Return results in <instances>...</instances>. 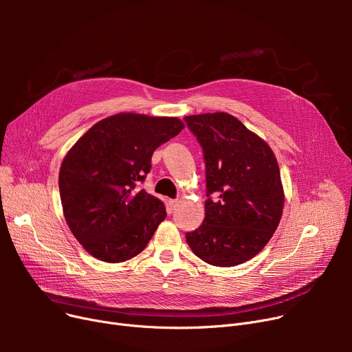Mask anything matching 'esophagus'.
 Instances as JSON below:
<instances>
[{"label":"esophagus","instance_id":"esophagus-1","mask_svg":"<svg viewBox=\"0 0 352 352\" xmlns=\"http://www.w3.org/2000/svg\"><path fill=\"white\" fill-rule=\"evenodd\" d=\"M177 204H178V201H177V199H170V201H168V212H170V214L175 210Z\"/></svg>","mask_w":352,"mask_h":352}]
</instances>
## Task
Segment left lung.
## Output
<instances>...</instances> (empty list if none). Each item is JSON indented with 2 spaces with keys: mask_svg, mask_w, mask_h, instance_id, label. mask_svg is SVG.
I'll return each mask as SVG.
<instances>
[{
  "mask_svg": "<svg viewBox=\"0 0 352 352\" xmlns=\"http://www.w3.org/2000/svg\"><path fill=\"white\" fill-rule=\"evenodd\" d=\"M206 160V218L186 238L215 267L243 264L260 252L280 224L284 190L270 145L227 113L184 117Z\"/></svg>",
  "mask_w": 352,
  "mask_h": 352,
  "instance_id": "1",
  "label": "left lung"
}]
</instances>
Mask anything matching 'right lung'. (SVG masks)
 Instances as JSON below:
<instances>
[{
  "label": "right lung",
  "mask_w": 352,
  "mask_h": 352,
  "mask_svg": "<svg viewBox=\"0 0 352 352\" xmlns=\"http://www.w3.org/2000/svg\"><path fill=\"white\" fill-rule=\"evenodd\" d=\"M182 128L175 117L121 113L92 125L67 153L58 177L63 211L92 256L124 263L150 243L166 212L137 184L150 173L153 153Z\"/></svg>",
  "instance_id": "1"
}]
</instances>
